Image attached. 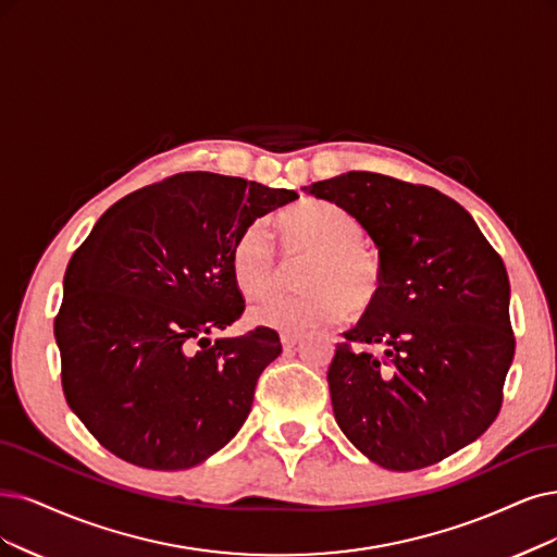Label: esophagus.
Segmentation results:
<instances>
[{"label":"esophagus","mask_w":557,"mask_h":557,"mask_svg":"<svg viewBox=\"0 0 557 557\" xmlns=\"http://www.w3.org/2000/svg\"><path fill=\"white\" fill-rule=\"evenodd\" d=\"M280 342H282V346L286 348V351H289V348H294V346L300 342V335H294V333H282V335H280Z\"/></svg>","instance_id":"1"}]
</instances>
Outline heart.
I'll return each mask as SVG.
<instances>
[{
    "mask_svg": "<svg viewBox=\"0 0 557 557\" xmlns=\"http://www.w3.org/2000/svg\"><path fill=\"white\" fill-rule=\"evenodd\" d=\"M286 257H307L300 268L298 294L261 298L250 307V321L280 333H302L307 327L333 323L344 317L369 312L383 292L379 259L367 250V232L339 206L307 201L280 218ZM232 275L245 296H263L280 282V261L261 222L236 236L232 247Z\"/></svg>",
    "mask_w": 557,
    "mask_h": 557,
    "instance_id": "b5f03b06",
    "label": "heart"
}]
</instances>
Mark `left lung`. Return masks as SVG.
<instances>
[{
	"instance_id": "obj_1",
	"label": "left lung",
	"mask_w": 557,
	"mask_h": 557,
	"mask_svg": "<svg viewBox=\"0 0 557 557\" xmlns=\"http://www.w3.org/2000/svg\"><path fill=\"white\" fill-rule=\"evenodd\" d=\"M302 190L360 220L383 271L379 302L327 367L344 436L399 472L475 443L498 416L513 360L509 277L478 222L434 188L374 172ZM351 341L384 356L354 352Z\"/></svg>"
}]
</instances>
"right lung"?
<instances>
[{"mask_svg": "<svg viewBox=\"0 0 557 557\" xmlns=\"http://www.w3.org/2000/svg\"><path fill=\"white\" fill-rule=\"evenodd\" d=\"M298 195L185 172L116 201L77 247L54 319L73 413L119 459L193 468L250 416L257 379L280 354L271 327L209 339L245 310L236 236Z\"/></svg>", "mask_w": 557, "mask_h": 557, "instance_id": "obj_1", "label": "right lung"}]
</instances>
